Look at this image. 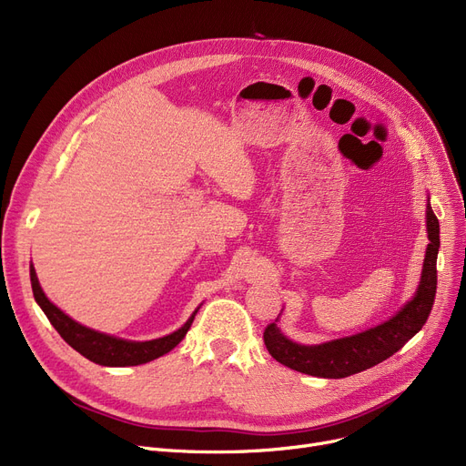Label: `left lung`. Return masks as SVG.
I'll return each mask as SVG.
<instances>
[{
    "label": "left lung",
    "mask_w": 466,
    "mask_h": 466,
    "mask_svg": "<svg viewBox=\"0 0 466 466\" xmlns=\"http://www.w3.org/2000/svg\"><path fill=\"white\" fill-rule=\"evenodd\" d=\"M425 218L429 246L420 285L415 289V295L393 317L369 330L315 346H304L287 338L278 327V317L276 323L268 325L264 330V344L270 355L292 370L330 380L353 376L395 355L408 339L423 329L434 304L440 225L431 208V200H427Z\"/></svg>",
    "instance_id": "8db88e82"
}]
</instances>
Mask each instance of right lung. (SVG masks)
Segmentation results:
<instances>
[{
	"label": "right lung",
	"instance_id": "right-lung-1",
	"mask_svg": "<svg viewBox=\"0 0 466 466\" xmlns=\"http://www.w3.org/2000/svg\"><path fill=\"white\" fill-rule=\"evenodd\" d=\"M30 279H32V290H34V299L46 315V319L51 321V325L58 330V334L67 341V344L79 351L83 357L88 360L102 364V366H137L145 364L149 360H155L166 353L174 350L179 341L185 338L188 332L194 315L198 313L200 306L192 311V315L187 319V323L177 329L176 332H171L167 336L157 338V339H147V341H134V339H125V338H116L106 332H97L94 329H88L76 319H71L67 313H64L58 306H55L51 300L46 299L43 292L35 268L30 264Z\"/></svg>",
	"mask_w": 466,
	"mask_h": 466
}]
</instances>
